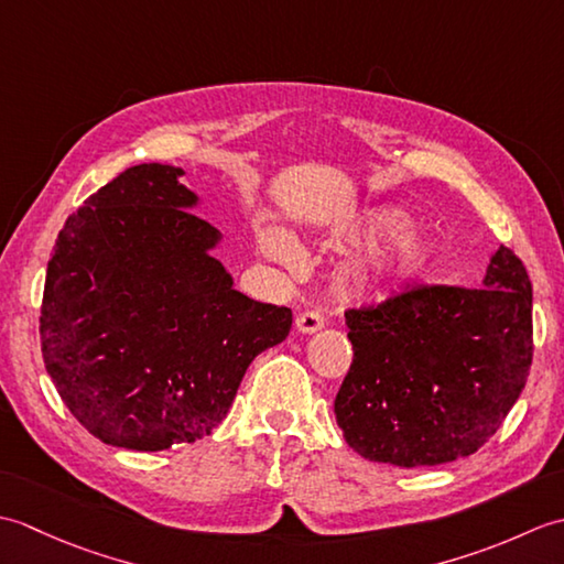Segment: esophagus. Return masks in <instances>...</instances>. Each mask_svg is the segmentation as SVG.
Masks as SVG:
<instances>
[{
  "instance_id": "obj_1",
  "label": "esophagus",
  "mask_w": 564,
  "mask_h": 564,
  "mask_svg": "<svg viewBox=\"0 0 564 564\" xmlns=\"http://www.w3.org/2000/svg\"><path fill=\"white\" fill-rule=\"evenodd\" d=\"M322 327H325V317H322L317 310H305V313L295 317V329L303 332V334H313Z\"/></svg>"
}]
</instances>
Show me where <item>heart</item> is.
<instances>
[{"label":"heart","instance_id":"b5f03b06","mask_svg":"<svg viewBox=\"0 0 564 564\" xmlns=\"http://www.w3.org/2000/svg\"><path fill=\"white\" fill-rule=\"evenodd\" d=\"M410 230V215L400 208H376L370 210L366 218L349 227L344 232L346 242H376V239H390V242L378 249L373 257L364 263H356L351 269L349 279L366 293L386 291L392 283H404L419 279V275L429 273L436 261V249L431 239ZM263 247L271 254L289 259L293 254V247L289 239L279 232L263 235Z\"/></svg>","mask_w":564,"mask_h":564}]
</instances>
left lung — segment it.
I'll use <instances>...</instances> for the list:
<instances>
[{"label": "left lung", "instance_id": "left-lung-1", "mask_svg": "<svg viewBox=\"0 0 564 564\" xmlns=\"http://www.w3.org/2000/svg\"><path fill=\"white\" fill-rule=\"evenodd\" d=\"M531 291L523 261L499 247L482 289L416 285L346 310L354 361L334 400L346 443L400 467L482 448L529 380Z\"/></svg>", "mask_w": 564, "mask_h": 564}]
</instances>
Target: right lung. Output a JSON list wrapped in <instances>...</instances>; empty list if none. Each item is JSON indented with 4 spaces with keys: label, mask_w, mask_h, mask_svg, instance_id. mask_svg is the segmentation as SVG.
Here are the masks:
<instances>
[{
    "label": "right lung",
    "mask_w": 564,
    "mask_h": 564,
    "mask_svg": "<svg viewBox=\"0 0 564 564\" xmlns=\"http://www.w3.org/2000/svg\"><path fill=\"white\" fill-rule=\"evenodd\" d=\"M170 164H138L65 220L47 261L41 351L67 410L118 448L194 443L232 406L249 364L289 337L208 249L220 232Z\"/></svg>",
    "instance_id": "obj_1"
}]
</instances>
